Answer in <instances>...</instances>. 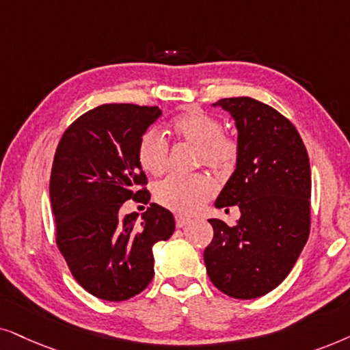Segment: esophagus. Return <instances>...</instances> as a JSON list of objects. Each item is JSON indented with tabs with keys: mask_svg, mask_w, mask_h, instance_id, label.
I'll return each instance as SVG.
<instances>
[{
	"mask_svg": "<svg viewBox=\"0 0 350 350\" xmlns=\"http://www.w3.org/2000/svg\"><path fill=\"white\" fill-rule=\"evenodd\" d=\"M190 222V217H187V216H180V214H178V216H176V226L179 227H185L187 226V224Z\"/></svg>",
	"mask_w": 350,
	"mask_h": 350,
	"instance_id": "1",
	"label": "esophagus"
}]
</instances>
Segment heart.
Returning <instances> with one entry per match:
<instances>
[{
	"instance_id": "1",
	"label": "heart",
	"mask_w": 350,
	"mask_h": 350,
	"mask_svg": "<svg viewBox=\"0 0 350 350\" xmlns=\"http://www.w3.org/2000/svg\"><path fill=\"white\" fill-rule=\"evenodd\" d=\"M171 133L180 141L197 147V163L214 171H227L234 165L237 142L222 133L216 116L198 109L185 110L172 118ZM141 166L150 174H160L166 167L167 146L157 129H147L137 147ZM216 192V185L208 176H170L157 185V200L166 208L183 214L198 211Z\"/></svg>"
}]
</instances>
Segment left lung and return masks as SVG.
<instances>
[{
    "label": "left lung",
    "mask_w": 350,
    "mask_h": 350,
    "mask_svg": "<svg viewBox=\"0 0 350 350\" xmlns=\"http://www.w3.org/2000/svg\"><path fill=\"white\" fill-rule=\"evenodd\" d=\"M213 107L229 111L237 128V165L214 203L239 206L234 227L208 219L213 241L204 264L213 285L235 299L267 295L295 267L310 230V163L306 146L275 109L230 97Z\"/></svg>",
    "instance_id": "1"
}]
</instances>
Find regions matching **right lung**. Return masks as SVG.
<instances>
[{"instance_id":"obj_1","label":"right lung","mask_w":350,"mask_h":350,"mask_svg":"<svg viewBox=\"0 0 350 350\" xmlns=\"http://www.w3.org/2000/svg\"><path fill=\"white\" fill-rule=\"evenodd\" d=\"M161 116L158 107L105 104L70 124L55 150L49 197L55 237L70 272L92 296L126 301L153 278V245L176 229L174 216L150 203L142 214L123 216L128 200L150 193L137 147Z\"/></svg>"}]
</instances>
